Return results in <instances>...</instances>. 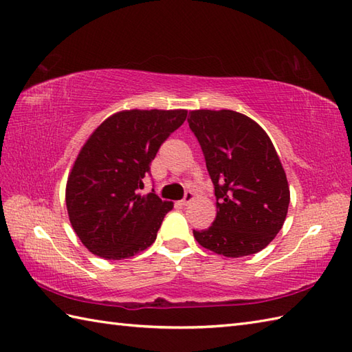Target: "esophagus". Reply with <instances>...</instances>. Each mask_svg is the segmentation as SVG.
I'll return each instance as SVG.
<instances>
[{
	"label": "esophagus",
	"mask_w": 352,
	"mask_h": 352,
	"mask_svg": "<svg viewBox=\"0 0 352 352\" xmlns=\"http://www.w3.org/2000/svg\"><path fill=\"white\" fill-rule=\"evenodd\" d=\"M193 198H195V195H193V192H190V190H188L184 193V198L180 201V204L182 206H189L192 201H193Z\"/></svg>",
	"instance_id": "1"
}]
</instances>
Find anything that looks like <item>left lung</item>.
Wrapping results in <instances>:
<instances>
[{"mask_svg": "<svg viewBox=\"0 0 352 352\" xmlns=\"http://www.w3.org/2000/svg\"><path fill=\"white\" fill-rule=\"evenodd\" d=\"M189 116L218 208L212 227L193 230V236L226 257L261 251L278 234L290 201L286 172L271 139L256 121L233 110H192Z\"/></svg>", "mask_w": 352, "mask_h": 352, "instance_id": "8db88e82", "label": "left lung"}]
</instances>
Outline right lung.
<instances>
[{
	"instance_id": "1",
	"label": "right lung",
	"mask_w": 352,
	"mask_h": 352,
	"mask_svg": "<svg viewBox=\"0 0 352 352\" xmlns=\"http://www.w3.org/2000/svg\"><path fill=\"white\" fill-rule=\"evenodd\" d=\"M186 116L188 110H122L86 140L66 183V208L76 234L95 256L130 258L155 241L174 204L139 189L160 145Z\"/></svg>"
}]
</instances>
